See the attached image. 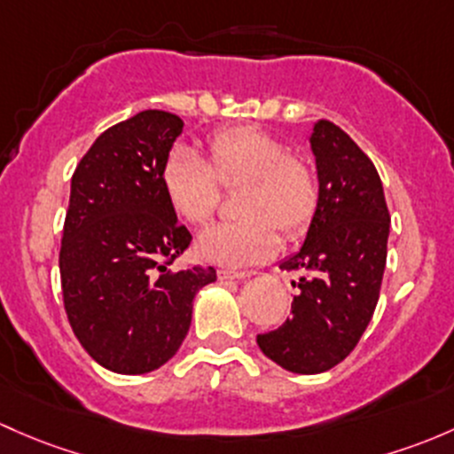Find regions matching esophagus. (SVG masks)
<instances>
[{
	"label": "esophagus",
	"instance_id": "34e87169",
	"mask_svg": "<svg viewBox=\"0 0 454 454\" xmlns=\"http://www.w3.org/2000/svg\"><path fill=\"white\" fill-rule=\"evenodd\" d=\"M254 271H239V270H231V267H222L217 271L219 280H243V278H250Z\"/></svg>",
	"mask_w": 454,
	"mask_h": 454
}]
</instances>
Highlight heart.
Returning <instances> with one entry per match:
<instances>
[{
    "instance_id": "b5f03b06",
    "label": "heart",
    "mask_w": 454,
    "mask_h": 454,
    "mask_svg": "<svg viewBox=\"0 0 454 454\" xmlns=\"http://www.w3.org/2000/svg\"><path fill=\"white\" fill-rule=\"evenodd\" d=\"M214 169L211 170L210 167ZM243 187L237 200L239 222L217 223L198 237V252L226 265L259 263L274 254L280 237L302 235L319 204L317 174L307 160L291 156L289 147L254 126L231 128L211 139V165L187 145L167 154L160 183L171 208L193 226H202L217 211L219 184Z\"/></svg>"
}]
</instances>
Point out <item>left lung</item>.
Wrapping results in <instances>:
<instances>
[{
	"label": "left lung",
	"mask_w": 454,
	"mask_h": 454,
	"mask_svg": "<svg viewBox=\"0 0 454 454\" xmlns=\"http://www.w3.org/2000/svg\"><path fill=\"white\" fill-rule=\"evenodd\" d=\"M319 204L302 247L280 263L300 270L291 317L256 337L261 352L294 374L341 364L365 333L387 261L389 211L374 163L335 123L313 126Z\"/></svg>",
	"instance_id": "8db88e82"
}]
</instances>
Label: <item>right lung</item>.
<instances>
[{
	"mask_svg": "<svg viewBox=\"0 0 454 454\" xmlns=\"http://www.w3.org/2000/svg\"><path fill=\"white\" fill-rule=\"evenodd\" d=\"M183 126L178 114L137 113L102 132L71 178L65 311L90 359L117 374L165 365L187 337L195 294L217 280L213 267H169L191 243L160 183Z\"/></svg>",
	"mask_w": 454,
	"mask_h": 454,
	"instance_id": "obj_1",
	"label": "right lung"
}]
</instances>
